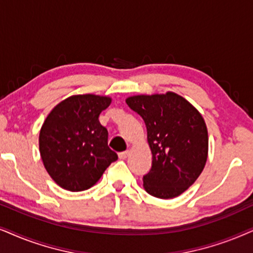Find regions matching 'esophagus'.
Here are the masks:
<instances>
[{"instance_id":"34e87169","label":"esophagus","mask_w":253,"mask_h":253,"mask_svg":"<svg viewBox=\"0 0 253 253\" xmlns=\"http://www.w3.org/2000/svg\"><path fill=\"white\" fill-rule=\"evenodd\" d=\"M128 155H129V150H125V152L119 153V158L120 159H126Z\"/></svg>"}]
</instances>
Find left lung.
Segmentation results:
<instances>
[{"mask_svg": "<svg viewBox=\"0 0 253 253\" xmlns=\"http://www.w3.org/2000/svg\"><path fill=\"white\" fill-rule=\"evenodd\" d=\"M126 103L145 121L152 168L143 188L152 196L174 198L202 172L208 159V129L201 113L174 92L133 95Z\"/></svg>", "mask_w": 253, "mask_h": 253, "instance_id": "1", "label": "left lung"}]
</instances>
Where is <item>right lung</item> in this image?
Listing matches in <instances>:
<instances>
[{
    "label": "right lung",
    "instance_id": "obj_1",
    "mask_svg": "<svg viewBox=\"0 0 253 253\" xmlns=\"http://www.w3.org/2000/svg\"><path fill=\"white\" fill-rule=\"evenodd\" d=\"M112 99L95 94L66 98L46 117L40 132L44 167L63 189L82 191L99 181L118 155L107 145L108 132L99 114Z\"/></svg>",
    "mask_w": 253,
    "mask_h": 253
}]
</instances>
